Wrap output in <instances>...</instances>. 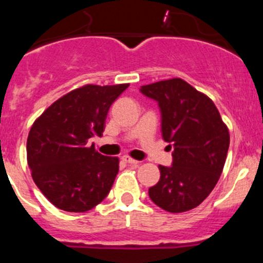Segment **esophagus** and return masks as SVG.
Listing matches in <instances>:
<instances>
[{
  "label": "esophagus",
  "mask_w": 263,
  "mask_h": 263,
  "mask_svg": "<svg viewBox=\"0 0 263 263\" xmlns=\"http://www.w3.org/2000/svg\"><path fill=\"white\" fill-rule=\"evenodd\" d=\"M122 160L124 161V163H127V164H139V161L137 160H135V159H132V158H129L128 155H124V156H122Z\"/></svg>",
  "instance_id": "34e87169"
}]
</instances>
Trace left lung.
Here are the masks:
<instances>
[{"instance_id":"obj_1","label":"left lung","mask_w":263,"mask_h":263,"mask_svg":"<svg viewBox=\"0 0 263 263\" xmlns=\"http://www.w3.org/2000/svg\"><path fill=\"white\" fill-rule=\"evenodd\" d=\"M140 91L158 102L161 136L173 145L172 166L159 165L160 179L148 196L168 213L192 210L221 176L230 142L227 124L213 100L182 79L144 85Z\"/></svg>"}]
</instances>
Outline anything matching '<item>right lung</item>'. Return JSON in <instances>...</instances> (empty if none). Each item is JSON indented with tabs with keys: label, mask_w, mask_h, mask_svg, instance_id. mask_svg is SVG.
I'll return each mask as SVG.
<instances>
[{
	"label": "right lung",
	"mask_w": 263,
	"mask_h": 263,
	"mask_svg": "<svg viewBox=\"0 0 263 263\" xmlns=\"http://www.w3.org/2000/svg\"><path fill=\"white\" fill-rule=\"evenodd\" d=\"M128 85H85L72 90L31 126L26 141L31 177L55 208L85 213L109 193L119 160L98 153L89 140L102 136L110 105Z\"/></svg>",
	"instance_id": "add662e5"
}]
</instances>
